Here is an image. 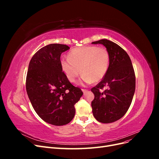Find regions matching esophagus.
<instances>
[{
  "label": "esophagus",
  "mask_w": 159,
  "mask_h": 159,
  "mask_svg": "<svg viewBox=\"0 0 159 159\" xmlns=\"http://www.w3.org/2000/svg\"><path fill=\"white\" fill-rule=\"evenodd\" d=\"M81 90H82L84 93H85V92H87V91H88V89H82Z\"/></svg>",
  "instance_id": "1"
}]
</instances>
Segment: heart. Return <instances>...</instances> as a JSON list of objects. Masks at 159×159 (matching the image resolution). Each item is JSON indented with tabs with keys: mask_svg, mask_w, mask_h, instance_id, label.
I'll return each instance as SVG.
<instances>
[{
	"mask_svg": "<svg viewBox=\"0 0 159 159\" xmlns=\"http://www.w3.org/2000/svg\"><path fill=\"white\" fill-rule=\"evenodd\" d=\"M68 59L62 57L60 64L62 71L70 82L74 83L82 74L81 84L98 82L106 75L110 63L108 50L104 47L86 46L71 50Z\"/></svg>",
	"mask_w": 159,
	"mask_h": 159,
	"instance_id": "obj_1",
	"label": "heart"
}]
</instances>
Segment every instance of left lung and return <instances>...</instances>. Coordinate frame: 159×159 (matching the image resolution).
Returning a JSON list of instances; mask_svg holds the SVG:
<instances>
[{"label": "left lung", "mask_w": 159, "mask_h": 159, "mask_svg": "<svg viewBox=\"0 0 159 159\" xmlns=\"http://www.w3.org/2000/svg\"><path fill=\"white\" fill-rule=\"evenodd\" d=\"M92 44H103L110 56L106 75L91 89L95 96L91 102L93 115L101 123H113L123 117L131 104L135 91V75L129 55L118 44L107 39ZM103 87L107 89L101 91Z\"/></svg>", "instance_id": "obj_1"}]
</instances>
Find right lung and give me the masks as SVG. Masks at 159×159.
Here are the masks:
<instances>
[{
    "mask_svg": "<svg viewBox=\"0 0 159 159\" xmlns=\"http://www.w3.org/2000/svg\"><path fill=\"white\" fill-rule=\"evenodd\" d=\"M69 49L60 44L42 48L32 56L26 75V91L34 109L42 120L56 126L64 125L73 119L74 105L83 95L61 69V53Z\"/></svg>",
    "mask_w": 159,
    "mask_h": 159,
    "instance_id": "right-lung-1",
    "label": "right lung"
}]
</instances>
